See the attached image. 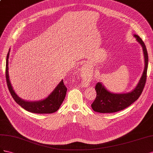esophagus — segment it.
<instances>
[{
  "mask_svg": "<svg viewBox=\"0 0 153 153\" xmlns=\"http://www.w3.org/2000/svg\"><path fill=\"white\" fill-rule=\"evenodd\" d=\"M82 68H84V67H82ZM82 69H83V68H82ZM85 68H84V70H85Z\"/></svg>",
  "mask_w": 153,
  "mask_h": 153,
  "instance_id": "34e87169",
  "label": "esophagus"
}]
</instances>
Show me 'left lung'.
<instances>
[{
  "label": "left lung",
  "instance_id": "1",
  "mask_svg": "<svg viewBox=\"0 0 153 153\" xmlns=\"http://www.w3.org/2000/svg\"><path fill=\"white\" fill-rule=\"evenodd\" d=\"M134 36L136 38L137 41L141 45L144 56L145 67L140 79L137 86L131 91L126 94L111 93L102 85L101 82H97L95 85L97 96L91 105L94 111L107 113L123 110L136 101L142 94L146 82L148 54L144 42L137 34H134Z\"/></svg>",
  "mask_w": 153,
  "mask_h": 153
}]
</instances>
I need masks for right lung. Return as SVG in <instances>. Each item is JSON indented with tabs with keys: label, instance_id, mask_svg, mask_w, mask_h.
<instances>
[{
	"label": "right lung",
	"instance_id": "add662e5",
	"mask_svg": "<svg viewBox=\"0 0 153 153\" xmlns=\"http://www.w3.org/2000/svg\"><path fill=\"white\" fill-rule=\"evenodd\" d=\"M10 51L6 58V77L9 91L15 101L23 108L24 110L34 113H52L58 110L61 104L64 101L66 95L67 88L65 86L63 80L60 81L52 92L45 99L39 101H27L22 99L16 94L9 79L8 73V58L10 56Z\"/></svg>",
	"mask_w": 153,
	"mask_h": 153
}]
</instances>
